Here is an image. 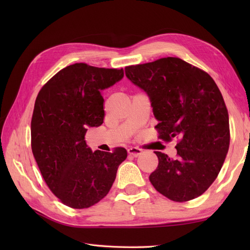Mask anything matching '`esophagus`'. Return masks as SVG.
<instances>
[{
	"mask_svg": "<svg viewBox=\"0 0 250 250\" xmlns=\"http://www.w3.org/2000/svg\"><path fill=\"white\" fill-rule=\"evenodd\" d=\"M128 153H129L133 157H138L143 153V151L137 147H132V148L128 149Z\"/></svg>",
	"mask_w": 250,
	"mask_h": 250,
	"instance_id": "34e87169",
	"label": "esophagus"
}]
</instances>
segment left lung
<instances>
[{
	"mask_svg": "<svg viewBox=\"0 0 250 250\" xmlns=\"http://www.w3.org/2000/svg\"><path fill=\"white\" fill-rule=\"evenodd\" d=\"M125 75L149 97L158 138L179 139L175 158L155 151L150 183L173 201L198 197L214 183L229 147V112L215 81L176 57L126 66Z\"/></svg>",
	"mask_w": 250,
	"mask_h": 250,
	"instance_id": "8db88e82",
	"label": "left lung"
}]
</instances>
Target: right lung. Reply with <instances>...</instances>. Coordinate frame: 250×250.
<instances>
[{
	"label": "right lung",
	"instance_id": "1",
	"mask_svg": "<svg viewBox=\"0 0 250 250\" xmlns=\"http://www.w3.org/2000/svg\"><path fill=\"white\" fill-rule=\"evenodd\" d=\"M124 77L123 69L86 63L64 67L37 95L31 121V147L50 190L65 206L86 208L107 195L124 148L93 152L84 135L103 123L102 90Z\"/></svg>",
	"mask_w": 250,
	"mask_h": 250
}]
</instances>
